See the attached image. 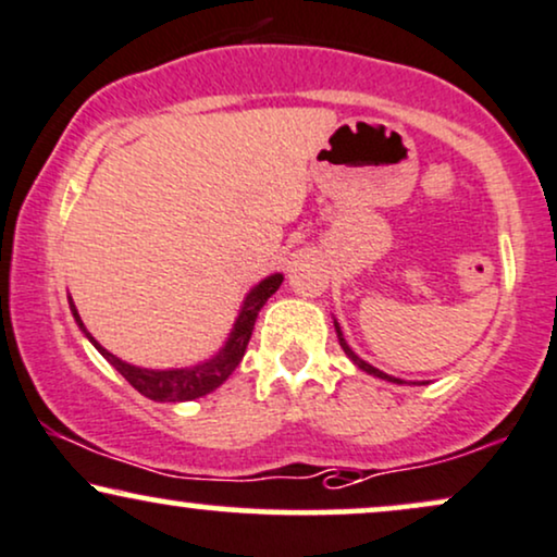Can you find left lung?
Returning <instances> with one entry per match:
<instances>
[{
	"instance_id": "8db88e82",
	"label": "left lung",
	"mask_w": 557,
	"mask_h": 557,
	"mask_svg": "<svg viewBox=\"0 0 557 557\" xmlns=\"http://www.w3.org/2000/svg\"><path fill=\"white\" fill-rule=\"evenodd\" d=\"M334 332H337L339 347H343V350H345V355H347V358H350V360H352V363L360 368V371L371 373V376H376V379L392 381V384H405V381H401V379H394V376H388V373H384V371H379V368H373L371 363H366V360H363V358H358V355H355V352H352V347H350V345H347V339H345V334H343V330H339L337 319H334Z\"/></svg>"
}]
</instances>
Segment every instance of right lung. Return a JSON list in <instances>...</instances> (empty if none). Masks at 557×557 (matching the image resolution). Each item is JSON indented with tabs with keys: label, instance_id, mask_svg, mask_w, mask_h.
Masks as SVG:
<instances>
[{
	"label": "right lung",
	"instance_id": "right-lung-1",
	"mask_svg": "<svg viewBox=\"0 0 557 557\" xmlns=\"http://www.w3.org/2000/svg\"><path fill=\"white\" fill-rule=\"evenodd\" d=\"M283 280H285L283 274L274 272L270 277H264L261 283L253 285L251 290L246 293L244 304H240V311L236 321H233V330L227 334L225 345L220 347L212 358L186 368H139V366L126 363L122 358H116V355L106 350V347L85 330L83 319H79L77 308L72 304V296H66V300H70V311L72 317H75V324L79 326V332L90 339L92 347H96V350L103 355V358L109 360V363L116 368V371L122 373V376L129 381L139 394H143V397L152 401H191L214 392V388L225 384L227 376L236 371L240 358H244L246 352V345H249L251 339L253 321H257L261 306L277 293V287L283 285Z\"/></svg>",
	"mask_w": 557,
	"mask_h": 557
}]
</instances>
